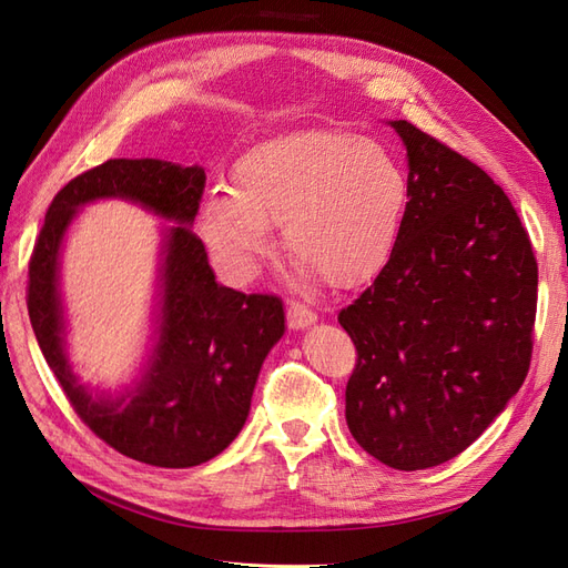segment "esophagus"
<instances>
[{"mask_svg": "<svg viewBox=\"0 0 568 568\" xmlns=\"http://www.w3.org/2000/svg\"><path fill=\"white\" fill-rule=\"evenodd\" d=\"M286 322H288V326H294V329H303V326L317 322V313L313 311V307H307L305 303L288 301V305H286Z\"/></svg>", "mask_w": 568, "mask_h": 568, "instance_id": "34e87169", "label": "esophagus"}]
</instances>
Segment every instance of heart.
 I'll list each match as a JSON object with an SVG mask.
<instances>
[{
	"instance_id": "b5f03b06",
	"label": "heart",
	"mask_w": 568,
	"mask_h": 568,
	"mask_svg": "<svg viewBox=\"0 0 568 568\" xmlns=\"http://www.w3.org/2000/svg\"><path fill=\"white\" fill-rule=\"evenodd\" d=\"M409 182L395 153L341 130H298L251 146L232 189L201 205V232L232 277H248L270 246V225L307 274L338 288L367 282L395 246Z\"/></svg>"
}]
</instances>
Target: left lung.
Segmentation results:
<instances>
[{
	"label": "left lung",
	"instance_id": "left-lung-1",
	"mask_svg": "<svg viewBox=\"0 0 568 568\" xmlns=\"http://www.w3.org/2000/svg\"><path fill=\"white\" fill-rule=\"evenodd\" d=\"M407 205L388 263L338 322L357 359L346 422L400 471L438 467L486 432L526 379L538 263L509 196L407 120Z\"/></svg>",
	"mask_w": 568,
	"mask_h": 568
}]
</instances>
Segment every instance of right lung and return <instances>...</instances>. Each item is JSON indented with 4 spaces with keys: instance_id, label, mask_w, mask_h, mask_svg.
I'll return each mask as SVG.
<instances>
[{
    "instance_id": "right-lung-1",
    "label": "right lung",
    "mask_w": 568,
    "mask_h": 568,
    "mask_svg": "<svg viewBox=\"0 0 568 568\" xmlns=\"http://www.w3.org/2000/svg\"><path fill=\"white\" fill-rule=\"evenodd\" d=\"M203 168L159 159H111L68 182L51 201L28 263V315L49 369L75 415L120 455L151 467L186 469L220 455L239 436L263 359L284 334V305L215 282L192 232ZM120 195L175 219L162 271V326L143 382L120 399L80 387L62 353L58 251L80 204Z\"/></svg>"
}]
</instances>
